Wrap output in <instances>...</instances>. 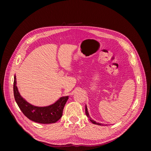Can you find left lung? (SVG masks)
<instances>
[{
    "label": "left lung",
    "instance_id": "8db88e82",
    "mask_svg": "<svg viewBox=\"0 0 151 151\" xmlns=\"http://www.w3.org/2000/svg\"><path fill=\"white\" fill-rule=\"evenodd\" d=\"M85 110H86V116L89 118V120H90L91 122H92V123H93V124L98 125H102V126H104V125L106 126V125H108L107 124H103V123H98V122H95L94 120H93L92 118H91L90 117V116H89V112H88V108H87V106H86V108H85Z\"/></svg>",
    "mask_w": 151,
    "mask_h": 151
}]
</instances>
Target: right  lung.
<instances>
[{
	"mask_svg": "<svg viewBox=\"0 0 151 151\" xmlns=\"http://www.w3.org/2000/svg\"><path fill=\"white\" fill-rule=\"evenodd\" d=\"M14 96L21 111L29 120L36 123L49 124L57 122L62 116L63 109L68 96H62L47 106H36L29 103L20 95L16 86V76L14 78Z\"/></svg>",
	"mask_w": 151,
	"mask_h": 151,
	"instance_id": "obj_1",
	"label": "right lung"
}]
</instances>
